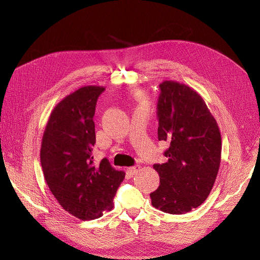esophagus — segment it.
Returning <instances> with one entry per match:
<instances>
[{
  "mask_svg": "<svg viewBox=\"0 0 260 260\" xmlns=\"http://www.w3.org/2000/svg\"><path fill=\"white\" fill-rule=\"evenodd\" d=\"M138 166H132V167H129L128 168V172H129V174L131 175V176H133V175H135L136 174V172L138 171Z\"/></svg>",
  "mask_w": 260,
  "mask_h": 260,
  "instance_id": "34e87169",
  "label": "esophagus"
}]
</instances>
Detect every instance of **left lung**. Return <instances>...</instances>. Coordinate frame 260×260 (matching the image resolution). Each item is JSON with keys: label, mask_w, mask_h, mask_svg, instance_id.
Instances as JSON below:
<instances>
[{"label": "left lung", "mask_w": 260, "mask_h": 260, "mask_svg": "<svg viewBox=\"0 0 260 260\" xmlns=\"http://www.w3.org/2000/svg\"><path fill=\"white\" fill-rule=\"evenodd\" d=\"M157 102L158 140L169 142L155 164L159 186L149 194L152 205L171 215H183L208 198L221 158V136L217 121L200 94L176 81L159 84Z\"/></svg>", "instance_id": "obj_1"}]
</instances>
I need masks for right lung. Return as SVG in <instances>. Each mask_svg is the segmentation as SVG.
<instances>
[{"label": "right lung", "mask_w": 260, "mask_h": 260, "mask_svg": "<svg viewBox=\"0 0 260 260\" xmlns=\"http://www.w3.org/2000/svg\"><path fill=\"white\" fill-rule=\"evenodd\" d=\"M103 86L88 85L69 94L55 106L46 124L40 152L46 183L69 214L91 220L113 209L124 172L106 158L93 159L95 124L93 116Z\"/></svg>", "instance_id": "add662e5"}]
</instances>
